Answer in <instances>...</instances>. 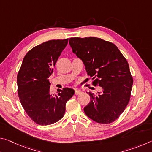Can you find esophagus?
<instances>
[{
	"mask_svg": "<svg viewBox=\"0 0 152 152\" xmlns=\"http://www.w3.org/2000/svg\"><path fill=\"white\" fill-rule=\"evenodd\" d=\"M74 92H75V94L76 95L80 94L82 92L80 91V90H78V89H75V91H74Z\"/></svg>",
	"mask_w": 152,
	"mask_h": 152,
	"instance_id": "1",
	"label": "esophagus"
}]
</instances>
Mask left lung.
Instances as JSON below:
<instances>
[{
  "instance_id": "1",
  "label": "left lung",
  "mask_w": 152,
  "mask_h": 152,
  "mask_svg": "<svg viewBox=\"0 0 152 152\" xmlns=\"http://www.w3.org/2000/svg\"><path fill=\"white\" fill-rule=\"evenodd\" d=\"M69 43L73 53L83 61L92 85L102 88L97 96L89 92L91 101L84 108V113L96 123L114 122L131 97L133 80L127 60L114 43L101 38L72 37Z\"/></svg>"
}]
</instances>
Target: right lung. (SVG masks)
<instances>
[{
  "label": "right lung",
  "instance_id": "obj_1",
  "mask_svg": "<svg viewBox=\"0 0 152 152\" xmlns=\"http://www.w3.org/2000/svg\"><path fill=\"white\" fill-rule=\"evenodd\" d=\"M68 39L50 40L33 48L23 58L17 74V91L23 107L31 119L48 125L64 117L66 104L74 91L64 88L52 94L48 78Z\"/></svg>",
  "mask_w": 152,
  "mask_h": 152
}]
</instances>
